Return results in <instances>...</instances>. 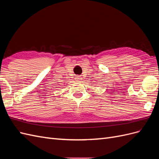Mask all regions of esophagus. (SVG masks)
Here are the masks:
<instances>
[{
  "label": "esophagus",
  "mask_w": 159,
  "mask_h": 159,
  "mask_svg": "<svg viewBox=\"0 0 159 159\" xmlns=\"http://www.w3.org/2000/svg\"><path fill=\"white\" fill-rule=\"evenodd\" d=\"M75 80H76L77 81H80V80H81V77H80V76H76V78H75Z\"/></svg>",
  "instance_id": "obj_1"
}]
</instances>
